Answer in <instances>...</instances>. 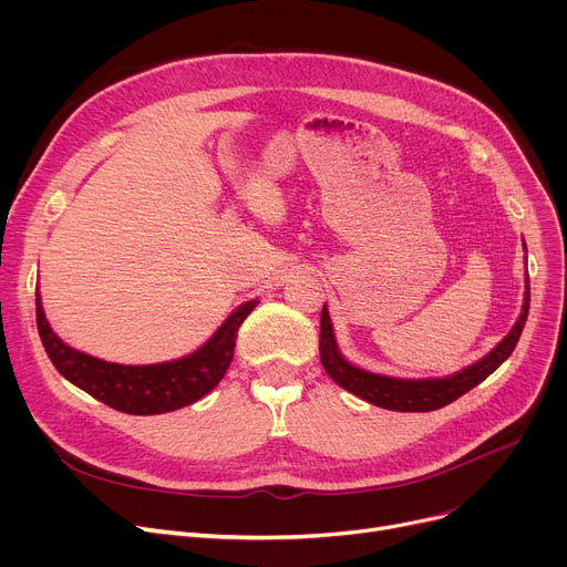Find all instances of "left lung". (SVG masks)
<instances>
[{"label": "left lung", "mask_w": 567, "mask_h": 567, "mask_svg": "<svg viewBox=\"0 0 567 567\" xmlns=\"http://www.w3.org/2000/svg\"><path fill=\"white\" fill-rule=\"evenodd\" d=\"M526 282V296H524V310L513 326V331L505 336L496 349H492L483 361L473 363L471 368L445 377V379H425V381H409V379H395V377H383V374H372L361 368H353L347 363L336 344L333 336V326L329 319V312H326V306L321 308V323H319V355H321V365L329 372V377L340 383L344 391L359 395L361 400L381 406V409H391V411H434L445 404L455 402L471 389H475L481 381H485L508 355L519 342V336L524 331V323L528 317V303H530V291Z\"/></svg>", "instance_id": "left-lung-1"}]
</instances>
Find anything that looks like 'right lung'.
<instances>
[{
  "mask_svg": "<svg viewBox=\"0 0 567 567\" xmlns=\"http://www.w3.org/2000/svg\"><path fill=\"white\" fill-rule=\"evenodd\" d=\"M255 306L257 301H248L231 312L214 338L186 359L158 365H116L71 349L52 333L39 296L37 326L48 359L78 389L116 411L154 415L188 406L216 389L231 363L238 326Z\"/></svg>",
  "mask_w": 567,
  "mask_h": 567,
  "instance_id": "obj_1",
  "label": "right lung"
}]
</instances>
